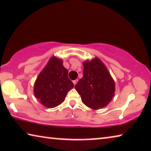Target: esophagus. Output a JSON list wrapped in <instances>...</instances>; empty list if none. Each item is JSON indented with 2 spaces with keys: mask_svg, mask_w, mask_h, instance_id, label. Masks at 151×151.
Instances as JSON below:
<instances>
[{
  "mask_svg": "<svg viewBox=\"0 0 151 151\" xmlns=\"http://www.w3.org/2000/svg\"><path fill=\"white\" fill-rule=\"evenodd\" d=\"M78 81V80H73V84H74V85H76V84H77Z\"/></svg>",
  "mask_w": 151,
  "mask_h": 151,
  "instance_id": "1",
  "label": "esophagus"
}]
</instances>
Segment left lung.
Returning <instances> with one entry per match:
<instances>
[{
  "instance_id": "obj_1",
  "label": "left lung",
  "mask_w": 151,
  "mask_h": 151,
  "mask_svg": "<svg viewBox=\"0 0 151 151\" xmlns=\"http://www.w3.org/2000/svg\"><path fill=\"white\" fill-rule=\"evenodd\" d=\"M83 66V77L76 85V90L83 104L88 108L94 110L104 108L114 95V81L99 58L85 61Z\"/></svg>"
}]
</instances>
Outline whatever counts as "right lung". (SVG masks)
I'll return each instance as SVG.
<instances>
[{
	"mask_svg": "<svg viewBox=\"0 0 151 151\" xmlns=\"http://www.w3.org/2000/svg\"><path fill=\"white\" fill-rule=\"evenodd\" d=\"M73 88V83L68 78V70L63 65V60L53 56L37 78L34 94L41 104L52 108L64 101Z\"/></svg>",
	"mask_w": 151,
	"mask_h": 151,
	"instance_id": "obj_1",
	"label": "right lung"
}]
</instances>
